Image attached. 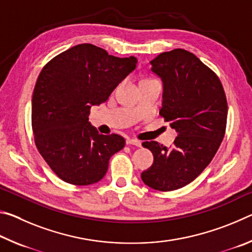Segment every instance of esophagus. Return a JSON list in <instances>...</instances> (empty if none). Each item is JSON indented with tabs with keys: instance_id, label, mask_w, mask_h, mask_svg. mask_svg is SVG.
<instances>
[{
	"instance_id": "34e87169",
	"label": "esophagus",
	"mask_w": 252,
	"mask_h": 252,
	"mask_svg": "<svg viewBox=\"0 0 252 252\" xmlns=\"http://www.w3.org/2000/svg\"><path fill=\"white\" fill-rule=\"evenodd\" d=\"M126 144H129V146L141 147V141H139V140H135V139H127L126 140Z\"/></svg>"
}]
</instances>
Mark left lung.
Returning <instances> with one entry per match:
<instances>
[{
	"instance_id": "1",
	"label": "left lung",
	"mask_w": 252,
	"mask_h": 252,
	"mask_svg": "<svg viewBox=\"0 0 252 252\" xmlns=\"http://www.w3.org/2000/svg\"><path fill=\"white\" fill-rule=\"evenodd\" d=\"M151 64L163 82L160 116L178 136L170 148L142 143L153 163L141 179L155 190L173 191L192 182L218 151L227 126V97L218 75L189 51L163 52Z\"/></svg>"
}]
</instances>
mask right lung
<instances>
[{
    "instance_id": "1",
    "label": "right lung",
    "mask_w": 252,
    "mask_h": 252,
    "mask_svg": "<svg viewBox=\"0 0 252 252\" xmlns=\"http://www.w3.org/2000/svg\"><path fill=\"white\" fill-rule=\"evenodd\" d=\"M136 59L117 58L84 43L46 63L32 96V130L37 151L64 182L88 186L105 176L109 160L126 140L100 134L89 122L92 105L108 100L133 71Z\"/></svg>"
}]
</instances>
